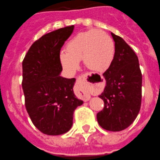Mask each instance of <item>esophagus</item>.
Listing matches in <instances>:
<instances>
[{
    "label": "esophagus",
    "instance_id": "obj_1",
    "mask_svg": "<svg viewBox=\"0 0 160 160\" xmlns=\"http://www.w3.org/2000/svg\"><path fill=\"white\" fill-rule=\"evenodd\" d=\"M77 85L81 92L82 96L84 98L86 101L90 99V92H91V88L92 83L89 81L88 77V74H83V75L79 77L77 80Z\"/></svg>",
    "mask_w": 160,
    "mask_h": 160
}]
</instances>
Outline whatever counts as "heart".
<instances>
[{
	"label": "heart",
	"instance_id": "b5f03b06",
	"mask_svg": "<svg viewBox=\"0 0 160 160\" xmlns=\"http://www.w3.org/2000/svg\"><path fill=\"white\" fill-rule=\"evenodd\" d=\"M66 51L59 54V61L68 72L75 71L81 59L90 70L105 72L111 66L115 57L112 39L106 32L97 29L77 34L68 41Z\"/></svg>",
	"mask_w": 160,
	"mask_h": 160
}]
</instances>
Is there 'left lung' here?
<instances>
[{
	"instance_id": "obj_1",
	"label": "left lung",
	"mask_w": 160,
	"mask_h": 160,
	"mask_svg": "<svg viewBox=\"0 0 160 160\" xmlns=\"http://www.w3.org/2000/svg\"><path fill=\"white\" fill-rule=\"evenodd\" d=\"M111 34L115 41V57L103 73L106 86L99 98L105 106L97 114V119L103 129L120 131L134 121L140 111L142 75L132 48L123 38Z\"/></svg>"
}]
</instances>
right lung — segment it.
<instances>
[{"mask_svg": "<svg viewBox=\"0 0 160 160\" xmlns=\"http://www.w3.org/2000/svg\"><path fill=\"white\" fill-rule=\"evenodd\" d=\"M74 26L42 36L36 41L22 61L25 105L34 126L48 135H60L71 129L73 112L83 104L73 92L76 79L61 77V48Z\"/></svg>", "mask_w": 160, "mask_h": 160, "instance_id": "obj_1", "label": "right lung"}]
</instances>
